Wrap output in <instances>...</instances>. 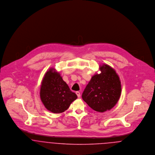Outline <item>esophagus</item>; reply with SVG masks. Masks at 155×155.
Masks as SVG:
<instances>
[{
    "mask_svg": "<svg viewBox=\"0 0 155 155\" xmlns=\"http://www.w3.org/2000/svg\"><path fill=\"white\" fill-rule=\"evenodd\" d=\"M76 95H78V97L79 98L81 97V94H80V92H79V91H76Z\"/></svg>",
    "mask_w": 155,
    "mask_h": 155,
    "instance_id": "obj_1",
    "label": "esophagus"
}]
</instances>
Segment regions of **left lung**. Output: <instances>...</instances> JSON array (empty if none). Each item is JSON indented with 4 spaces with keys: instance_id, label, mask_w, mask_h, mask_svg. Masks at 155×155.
Segmentation results:
<instances>
[{
    "instance_id": "1",
    "label": "left lung",
    "mask_w": 155,
    "mask_h": 155,
    "mask_svg": "<svg viewBox=\"0 0 155 155\" xmlns=\"http://www.w3.org/2000/svg\"><path fill=\"white\" fill-rule=\"evenodd\" d=\"M101 73L94 74L85 89L82 97L96 111L111 109L121 94V84L116 71L107 64L100 66Z\"/></svg>"
}]
</instances>
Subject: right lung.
I'll return each instance as SVG.
<instances>
[{
  "mask_svg": "<svg viewBox=\"0 0 155 155\" xmlns=\"http://www.w3.org/2000/svg\"><path fill=\"white\" fill-rule=\"evenodd\" d=\"M40 97L47 110L60 113L66 110L78 96L70 89L60 74L51 68L46 72L42 79Z\"/></svg>",
  "mask_w": 155,
  "mask_h": 155,
  "instance_id": "obj_1",
  "label": "right lung"
}]
</instances>
